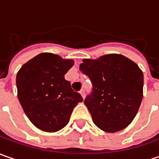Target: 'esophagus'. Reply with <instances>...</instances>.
<instances>
[{"label":"esophagus","mask_w":159,"mask_h":159,"mask_svg":"<svg viewBox=\"0 0 159 159\" xmlns=\"http://www.w3.org/2000/svg\"><path fill=\"white\" fill-rule=\"evenodd\" d=\"M80 94L82 95V97H83V98H85V90H84V89H82L81 90H80Z\"/></svg>","instance_id":"1"}]
</instances>
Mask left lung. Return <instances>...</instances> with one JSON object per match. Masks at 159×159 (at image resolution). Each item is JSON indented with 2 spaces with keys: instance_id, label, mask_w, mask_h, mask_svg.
Returning <instances> with one entry per match:
<instances>
[{
  "instance_id": "8db88e82",
  "label": "left lung",
  "mask_w": 159,
  "mask_h": 159,
  "mask_svg": "<svg viewBox=\"0 0 159 159\" xmlns=\"http://www.w3.org/2000/svg\"><path fill=\"white\" fill-rule=\"evenodd\" d=\"M80 70L92 83L84 103L95 125L107 132L125 129L136 116L143 98V72L127 57L111 54L84 59Z\"/></svg>"
}]
</instances>
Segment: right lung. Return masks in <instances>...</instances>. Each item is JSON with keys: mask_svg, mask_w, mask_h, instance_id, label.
Masks as SVG:
<instances>
[{"mask_svg": "<svg viewBox=\"0 0 159 159\" xmlns=\"http://www.w3.org/2000/svg\"><path fill=\"white\" fill-rule=\"evenodd\" d=\"M74 65L57 55L42 53L20 68L16 75L18 99L31 123L55 132L65 127L83 98L64 75Z\"/></svg>", "mask_w": 159, "mask_h": 159, "instance_id": "right-lung-1", "label": "right lung"}]
</instances>
